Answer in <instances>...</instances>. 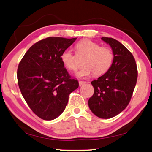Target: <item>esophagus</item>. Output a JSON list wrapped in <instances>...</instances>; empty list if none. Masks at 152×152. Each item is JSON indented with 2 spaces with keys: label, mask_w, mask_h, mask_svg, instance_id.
Wrapping results in <instances>:
<instances>
[{
  "label": "esophagus",
  "mask_w": 152,
  "mask_h": 152,
  "mask_svg": "<svg viewBox=\"0 0 152 152\" xmlns=\"http://www.w3.org/2000/svg\"><path fill=\"white\" fill-rule=\"evenodd\" d=\"M86 83V82H85V81H79V86H81L82 85H84V84Z\"/></svg>",
  "instance_id": "esophagus-1"
}]
</instances>
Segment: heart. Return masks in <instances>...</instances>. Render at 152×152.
I'll return each mask as SVG.
<instances>
[{"label":"heart","mask_w":152,"mask_h":152,"mask_svg":"<svg viewBox=\"0 0 152 152\" xmlns=\"http://www.w3.org/2000/svg\"><path fill=\"white\" fill-rule=\"evenodd\" d=\"M76 56L84 58L82 61L83 67L77 72L78 78H84L93 75L96 77L103 75L109 70L114 61V53L111 49L101 47L97 43L85 39L79 42L76 45ZM69 49L61 53L60 60L63 65L70 71H75L78 68L77 57Z\"/></svg>","instance_id":"b5f03b06"}]
</instances>
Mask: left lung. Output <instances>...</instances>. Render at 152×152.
<instances>
[{"label": "left lung", "mask_w": 152, "mask_h": 152, "mask_svg": "<svg viewBox=\"0 0 152 152\" xmlns=\"http://www.w3.org/2000/svg\"><path fill=\"white\" fill-rule=\"evenodd\" d=\"M101 39L114 53L109 70L91 82L94 92L88 100L91 111L101 119H110L124 110L129 102L137 78V69L132 53L122 43L110 37Z\"/></svg>", "instance_id": "1"}]
</instances>
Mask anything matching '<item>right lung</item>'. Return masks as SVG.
<instances>
[{"mask_svg": "<svg viewBox=\"0 0 152 152\" xmlns=\"http://www.w3.org/2000/svg\"><path fill=\"white\" fill-rule=\"evenodd\" d=\"M76 39L50 37L40 40L28 50L18 66L20 92L32 111L43 120L60 116L69 94L79 86L60 60L62 51Z\"/></svg>", "mask_w": 152, "mask_h": 152, "instance_id": "add662e5", "label": "right lung"}]
</instances>
